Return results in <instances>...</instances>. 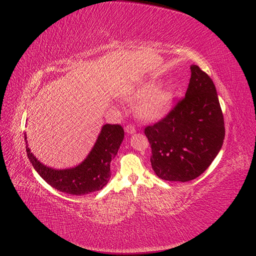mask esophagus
I'll list each match as a JSON object with an SVG mask.
<instances>
[{
  "label": "esophagus",
  "mask_w": 256,
  "mask_h": 256,
  "mask_svg": "<svg viewBox=\"0 0 256 256\" xmlns=\"http://www.w3.org/2000/svg\"><path fill=\"white\" fill-rule=\"evenodd\" d=\"M125 131H126L127 133H129V134H132V133L135 132V128H134L132 125H127V126L125 127Z\"/></svg>",
  "instance_id": "obj_1"
}]
</instances>
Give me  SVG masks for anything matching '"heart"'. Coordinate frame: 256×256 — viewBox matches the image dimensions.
<instances>
[{
  "label": "heart",
  "instance_id": "heart-1",
  "mask_svg": "<svg viewBox=\"0 0 256 256\" xmlns=\"http://www.w3.org/2000/svg\"><path fill=\"white\" fill-rule=\"evenodd\" d=\"M158 88L157 82H148L136 90L130 98L142 100L138 106V114L144 121H159L172 110L174 94L170 88Z\"/></svg>",
  "mask_w": 256,
  "mask_h": 256
}]
</instances>
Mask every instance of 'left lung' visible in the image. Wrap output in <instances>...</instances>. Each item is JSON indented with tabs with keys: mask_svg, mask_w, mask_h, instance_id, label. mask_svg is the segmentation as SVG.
<instances>
[{
	"mask_svg": "<svg viewBox=\"0 0 256 256\" xmlns=\"http://www.w3.org/2000/svg\"><path fill=\"white\" fill-rule=\"evenodd\" d=\"M185 97L144 134L152 148L151 164L165 181L188 182L200 176L223 144L224 118L215 84L198 65H191Z\"/></svg>",
	"mask_w": 256,
	"mask_h": 256,
	"instance_id": "left-lung-1",
	"label": "left lung"
}]
</instances>
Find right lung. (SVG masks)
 I'll return each mask as SVG.
<instances>
[{
	"instance_id": "1",
	"label": "right lung",
	"mask_w": 256,
	"mask_h": 256,
	"mask_svg": "<svg viewBox=\"0 0 256 256\" xmlns=\"http://www.w3.org/2000/svg\"><path fill=\"white\" fill-rule=\"evenodd\" d=\"M123 140L124 129L121 125H104L91 152L80 165L67 170H54L37 160L28 148L24 134L28 158L39 176L52 188L78 196L99 191L108 183L112 176L110 162Z\"/></svg>"
}]
</instances>
